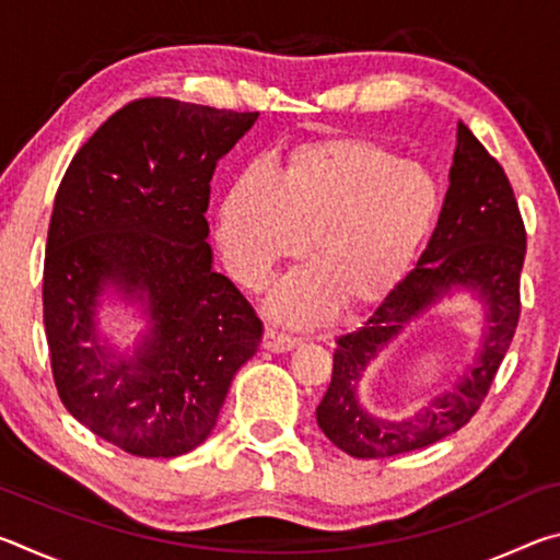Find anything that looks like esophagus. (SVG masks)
<instances>
[{"instance_id": "esophagus-1", "label": "esophagus", "mask_w": 560, "mask_h": 560, "mask_svg": "<svg viewBox=\"0 0 560 560\" xmlns=\"http://www.w3.org/2000/svg\"><path fill=\"white\" fill-rule=\"evenodd\" d=\"M296 346H299V338L283 336L273 328H267V334H264V348L271 350V353H287V350L296 348Z\"/></svg>"}]
</instances>
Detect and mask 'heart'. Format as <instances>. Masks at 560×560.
I'll use <instances>...</instances> for the list:
<instances>
[{"mask_svg": "<svg viewBox=\"0 0 560 560\" xmlns=\"http://www.w3.org/2000/svg\"><path fill=\"white\" fill-rule=\"evenodd\" d=\"M442 189L422 165L365 138H326L293 148L277 170L234 177L217 210V244L246 289L267 287L279 264L308 240L314 267L271 293V314L293 326L383 301L428 242Z\"/></svg>", "mask_w": 560, "mask_h": 560, "instance_id": "heart-1", "label": "heart"}]
</instances>
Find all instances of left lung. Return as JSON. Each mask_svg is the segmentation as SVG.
<instances>
[{"label":"left lung","instance_id":"1","mask_svg":"<svg viewBox=\"0 0 560 560\" xmlns=\"http://www.w3.org/2000/svg\"><path fill=\"white\" fill-rule=\"evenodd\" d=\"M526 230L509 177L474 132L459 122L438 226L417 267L377 303L363 326L340 336L334 375L316 407L326 438L358 459L395 457L430 447L467 424L491 387L521 314L518 279ZM467 290L486 303L488 326L475 363L420 413L385 421L357 400V383L376 353L434 302Z\"/></svg>","mask_w":560,"mask_h":560}]
</instances>
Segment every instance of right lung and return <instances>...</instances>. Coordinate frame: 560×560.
Segmentation results:
<instances>
[{
    "instance_id": "add662e5",
    "label": "right lung",
    "mask_w": 560,
    "mask_h": 560,
    "mask_svg": "<svg viewBox=\"0 0 560 560\" xmlns=\"http://www.w3.org/2000/svg\"><path fill=\"white\" fill-rule=\"evenodd\" d=\"M259 113L140 98L73 155L44 257L54 383L75 420L136 457H179L210 438L264 326L212 269L210 179ZM110 290L149 320L130 354L97 330Z\"/></svg>"
}]
</instances>
